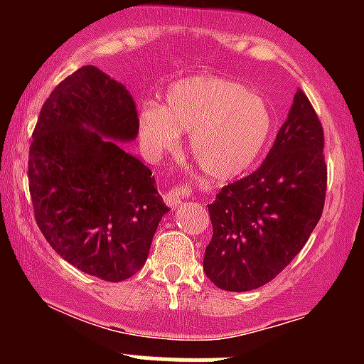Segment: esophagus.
<instances>
[{
    "instance_id": "1",
    "label": "esophagus",
    "mask_w": 364,
    "mask_h": 364,
    "mask_svg": "<svg viewBox=\"0 0 364 364\" xmlns=\"http://www.w3.org/2000/svg\"><path fill=\"white\" fill-rule=\"evenodd\" d=\"M190 193H191V186L185 185V183H181V185L173 186L171 190L166 191L164 200L171 208H174V207H178L179 203L185 202L188 196H190Z\"/></svg>"
}]
</instances>
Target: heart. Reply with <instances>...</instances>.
Returning <instances> with one entry per match:
<instances>
[{
    "label": "heart",
    "mask_w": 364,
    "mask_h": 364,
    "mask_svg": "<svg viewBox=\"0 0 364 364\" xmlns=\"http://www.w3.org/2000/svg\"><path fill=\"white\" fill-rule=\"evenodd\" d=\"M272 129V114L260 95L243 83L195 77L171 87L166 106L149 102L140 112V135L152 152L176 147L190 133L191 156L203 173L231 179L260 156Z\"/></svg>",
    "instance_id": "1"
}]
</instances>
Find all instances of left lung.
Listing matches in <instances>:
<instances>
[{
  "label": "left lung",
  "mask_w": 364,
  "mask_h": 364,
  "mask_svg": "<svg viewBox=\"0 0 364 364\" xmlns=\"http://www.w3.org/2000/svg\"><path fill=\"white\" fill-rule=\"evenodd\" d=\"M323 128L301 89L257 171L229 183L208 207L212 240L203 270L224 291L265 286L318 224L327 193Z\"/></svg>",
  "instance_id": "left-lung-1"
}]
</instances>
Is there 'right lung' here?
Segmentation results:
<instances>
[{
  "label": "right lung",
  "instance_id": "right-lung-1",
  "mask_svg": "<svg viewBox=\"0 0 364 364\" xmlns=\"http://www.w3.org/2000/svg\"><path fill=\"white\" fill-rule=\"evenodd\" d=\"M136 133L133 97L95 66H82L54 87L32 133L36 223L61 258L102 281L139 272L169 210L152 171L114 141Z\"/></svg>",
  "mask_w": 364,
  "mask_h": 364
}]
</instances>
